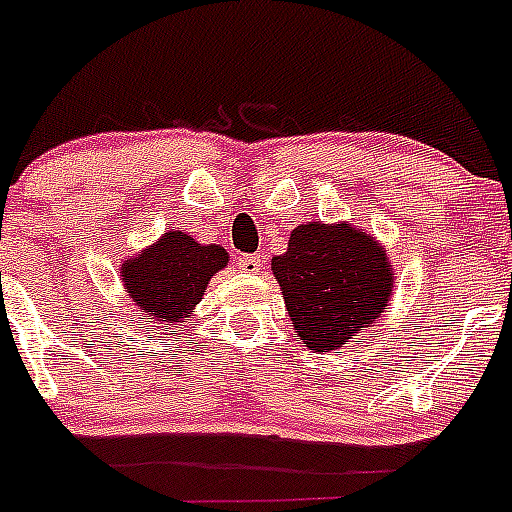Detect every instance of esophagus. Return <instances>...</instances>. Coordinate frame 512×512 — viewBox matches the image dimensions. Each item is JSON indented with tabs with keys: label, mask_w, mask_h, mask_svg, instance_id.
I'll use <instances>...</instances> for the list:
<instances>
[{
	"label": "esophagus",
	"mask_w": 512,
	"mask_h": 512,
	"mask_svg": "<svg viewBox=\"0 0 512 512\" xmlns=\"http://www.w3.org/2000/svg\"><path fill=\"white\" fill-rule=\"evenodd\" d=\"M261 264H264V261H261L259 253H248V256H241V259H238V266H241L246 274H256V271L261 269Z\"/></svg>",
	"instance_id": "obj_1"
}]
</instances>
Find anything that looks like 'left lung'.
Masks as SVG:
<instances>
[{"instance_id":"left-lung-1","label":"left lung","mask_w":512,"mask_h":512,"mask_svg":"<svg viewBox=\"0 0 512 512\" xmlns=\"http://www.w3.org/2000/svg\"><path fill=\"white\" fill-rule=\"evenodd\" d=\"M295 333L312 354L338 351L372 328L392 295L387 253L351 225H300L284 256L271 259Z\"/></svg>"}]
</instances>
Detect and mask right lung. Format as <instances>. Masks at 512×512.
I'll list each match as a JSON object with an SVG mask.
<instances>
[{
	"mask_svg": "<svg viewBox=\"0 0 512 512\" xmlns=\"http://www.w3.org/2000/svg\"><path fill=\"white\" fill-rule=\"evenodd\" d=\"M225 264V248L202 246L182 230H171L156 246L122 264L120 274L140 318L153 323V330H171L187 323L210 279Z\"/></svg>",
	"mask_w": 512,
	"mask_h": 512,
	"instance_id": "obj_1",
	"label": "right lung"
}]
</instances>
